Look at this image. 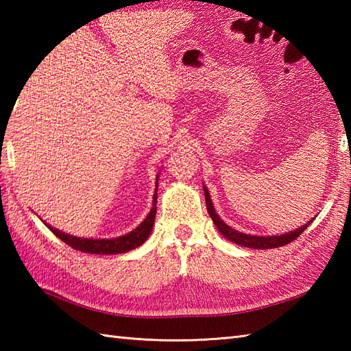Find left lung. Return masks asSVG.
<instances>
[{"instance_id":"obj_1","label":"left lung","mask_w":351,"mask_h":351,"mask_svg":"<svg viewBox=\"0 0 351 351\" xmlns=\"http://www.w3.org/2000/svg\"><path fill=\"white\" fill-rule=\"evenodd\" d=\"M205 191V200H206V210L208 214H210V217L213 219L214 225L217 226L219 232L226 237L229 241H232L235 244H240L243 247H249V249H274V247H280V245H285L291 241H294L297 237H300L303 234V230L309 226L308 221L306 225L300 226L299 229L295 230H291L288 234H282V235H271V237H258V235H249V234H243V232H238V230L232 229L230 226H228L225 221H223L217 214H215V210L211 202V196L210 193H208L206 187H204Z\"/></svg>"}]
</instances>
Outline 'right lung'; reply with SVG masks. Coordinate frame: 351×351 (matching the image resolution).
<instances>
[{
    "instance_id": "right-lung-1",
    "label": "right lung",
    "mask_w": 351,
    "mask_h": 351,
    "mask_svg": "<svg viewBox=\"0 0 351 351\" xmlns=\"http://www.w3.org/2000/svg\"><path fill=\"white\" fill-rule=\"evenodd\" d=\"M156 184H158V176H156ZM156 190H158V187H155L152 208H151V211H149L147 217L141 221L136 229L131 230L130 234L122 235V237L108 238V240L80 238V237L64 234V232H62V230L49 226L48 223H45V225L49 228L52 234L60 238L62 241H64L66 244L71 245V247L75 250H81L84 253H95V255H116V253L130 252V250L136 249V247H138V245L143 244L147 240V237L152 232V226H154L155 214H156Z\"/></svg>"
}]
</instances>
